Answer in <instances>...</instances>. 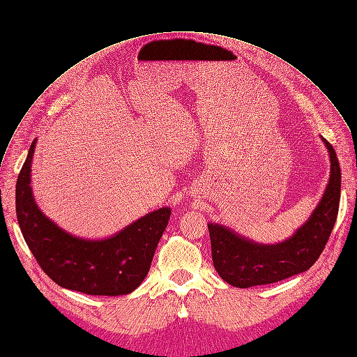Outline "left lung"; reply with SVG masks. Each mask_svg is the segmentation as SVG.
Masks as SVG:
<instances>
[{"label":"left lung","instance_id":"8db88e82","mask_svg":"<svg viewBox=\"0 0 357 357\" xmlns=\"http://www.w3.org/2000/svg\"><path fill=\"white\" fill-rule=\"evenodd\" d=\"M323 139L330 156V178L326 191L308 218L291 236L277 244H259L221 224H208L212 261L220 277L238 289L263 286L310 268L335 227L342 174L336 152Z\"/></svg>","mask_w":357,"mask_h":357}]
</instances>
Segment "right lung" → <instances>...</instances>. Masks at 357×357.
<instances>
[{
    "mask_svg": "<svg viewBox=\"0 0 357 357\" xmlns=\"http://www.w3.org/2000/svg\"><path fill=\"white\" fill-rule=\"evenodd\" d=\"M36 142L15 185L17 220L37 263L60 287L90 296H123L136 290L149 273L171 208L140 217L109 238L86 240L60 228L38 208L31 183Z\"/></svg>",
    "mask_w": 357,
    "mask_h": 357,
    "instance_id": "right-lung-1",
    "label": "right lung"
}]
</instances>
